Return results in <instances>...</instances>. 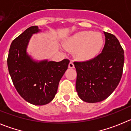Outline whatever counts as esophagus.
<instances>
[{
	"label": "esophagus",
	"mask_w": 131,
	"mask_h": 131,
	"mask_svg": "<svg viewBox=\"0 0 131 131\" xmlns=\"http://www.w3.org/2000/svg\"><path fill=\"white\" fill-rule=\"evenodd\" d=\"M69 66V68H74V64H73V62H69V66Z\"/></svg>",
	"instance_id": "34e87169"
}]
</instances>
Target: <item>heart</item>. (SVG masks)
Returning a JSON list of instances; mask_svg holds the SVG:
<instances>
[{"label":"heart","mask_w":131,"mask_h":131,"mask_svg":"<svg viewBox=\"0 0 131 131\" xmlns=\"http://www.w3.org/2000/svg\"><path fill=\"white\" fill-rule=\"evenodd\" d=\"M104 45L102 35L98 32L83 31L72 35L68 40L66 48L76 50V55L81 60L87 61L96 57Z\"/></svg>","instance_id":"1"}]
</instances>
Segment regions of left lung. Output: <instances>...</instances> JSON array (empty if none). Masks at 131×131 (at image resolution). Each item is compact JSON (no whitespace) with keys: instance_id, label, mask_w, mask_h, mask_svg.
I'll return each mask as SVG.
<instances>
[{"instance_id":"8db88e82","label":"left lung","mask_w":131,"mask_h":131,"mask_svg":"<svg viewBox=\"0 0 131 131\" xmlns=\"http://www.w3.org/2000/svg\"><path fill=\"white\" fill-rule=\"evenodd\" d=\"M106 42L102 53L92 60L75 62L76 91L83 101L96 103L106 99L120 82L124 51L113 35L104 32Z\"/></svg>"}]
</instances>
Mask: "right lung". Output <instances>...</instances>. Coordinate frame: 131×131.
<instances>
[{
  "instance_id": "add662e5",
  "label": "right lung",
  "mask_w": 131,
  "mask_h": 131,
  "mask_svg": "<svg viewBox=\"0 0 131 131\" xmlns=\"http://www.w3.org/2000/svg\"><path fill=\"white\" fill-rule=\"evenodd\" d=\"M41 31L31 26L12 41L7 60L13 84L25 101L36 106L48 104L55 97L59 82L68 69L69 60L35 61L27 52L31 36Z\"/></svg>"
}]
</instances>
